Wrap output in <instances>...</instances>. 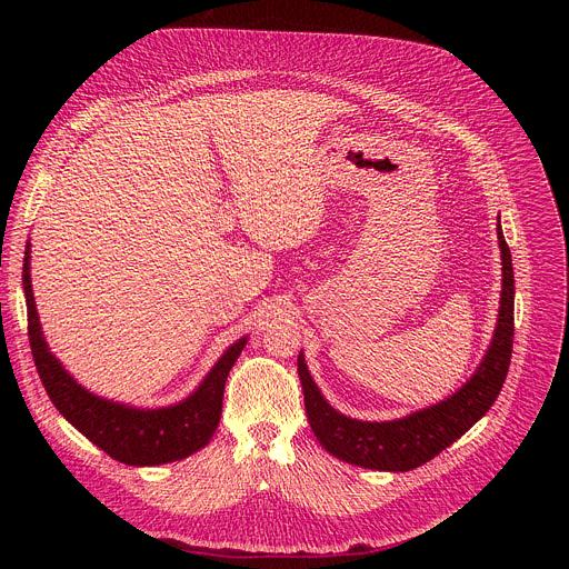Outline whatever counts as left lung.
Masks as SVG:
<instances>
[{"label":"left lung","mask_w":569,"mask_h":569,"mask_svg":"<svg viewBox=\"0 0 569 569\" xmlns=\"http://www.w3.org/2000/svg\"><path fill=\"white\" fill-rule=\"evenodd\" d=\"M498 238L502 250V299L498 329L475 376L450 398L398 421L369 423L347 419L323 400L312 382L303 358L297 360L308 423L317 441L333 457L373 470L405 472L423 466L466 435L496 402L511 365L513 351V263L500 220Z\"/></svg>","instance_id":"obj_1"}]
</instances>
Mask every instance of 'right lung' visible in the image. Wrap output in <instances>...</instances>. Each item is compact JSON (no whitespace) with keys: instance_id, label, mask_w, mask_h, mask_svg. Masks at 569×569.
Masks as SVG:
<instances>
[{"instance_id":"right-lung-1","label":"right lung","mask_w":569,"mask_h":569,"mask_svg":"<svg viewBox=\"0 0 569 569\" xmlns=\"http://www.w3.org/2000/svg\"><path fill=\"white\" fill-rule=\"evenodd\" d=\"M29 248L31 246H27L22 270L29 342L36 369L56 410L94 446L128 466L169 463L204 448L218 428L224 380L242 347H246V338L231 345L202 380V385L187 400L173 405V408L134 410L112 400H103L80 387L47 349L31 290Z\"/></svg>"}]
</instances>
